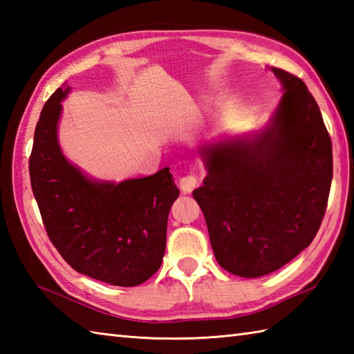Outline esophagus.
Wrapping results in <instances>:
<instances>
[{
    "mask_svg": "<svg viewBox=\"0 0 354 354\" xmlns=\"http://www.w3.org/2000/svg\"><path fill=\"white\" fill-rule=\"evenodd\" d=\"M198 178L194 175H187V176H183L181 179H179V187H181V190L184 193H192L194 189H196L198 185Z\"/></svg>",
    "mask_w": 354,
    "mask_h": 354,
    "instance_id": "1",
    "label": "esophagus"
}]
</instances>
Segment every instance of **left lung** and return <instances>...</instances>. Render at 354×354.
I'll use <instances>...</instances> for the list:
<instances>
[{"label": "left lung", "mask_w": 354, "mask_h": 354, "mask_svg": "<svg viewBox=\"0 0 354 354\" xmlns=\"http://www.w3.org/2000/svg\"><path fill=\"white\" fill-rule=\"evenodd\" d=\"M283 97L254 138L201 149L207 176L193 192L217 263L255 278L280 269L312 243L333 176L332 140L304 82L270 68Z\"/></svg>", "instance_id": "left-lung-1"}]
</instances>
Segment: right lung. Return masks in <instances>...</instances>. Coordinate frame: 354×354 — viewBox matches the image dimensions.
<instances>
[{"label":"right lung","mask_w":354,"mask_h":354,"mask_svg":"<svg viewBox=\"0 0 354 354\" xmlns=\"http://www.w3.org/2000/svg\"><path fill=\"white\" fill-rule=\"evenodd\" d=\"M70 88H57L41 111L28 160L45 231L77 272L114 286H138L161 266L167 217L179 190L165 167L123 183H97L66 161L57 122Z\"/></svg>","instance_id":"obj_1"}]
</instances>
